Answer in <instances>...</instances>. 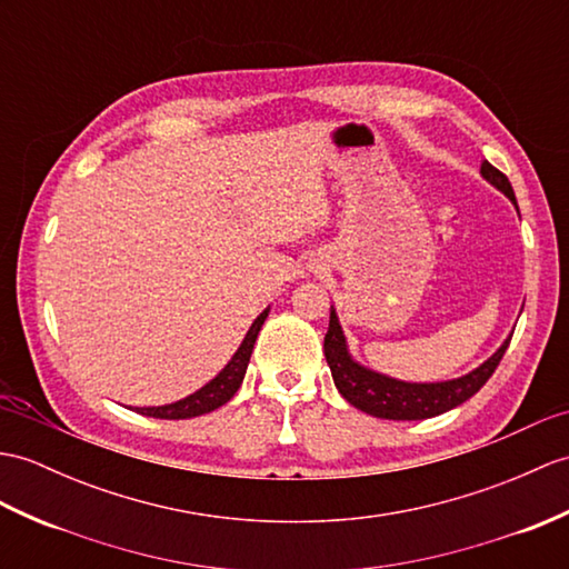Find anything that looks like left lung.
I'll list each match as a JSON object with an SVG mask.
<instances>
[{"mask_svg":"<svg viewBox=\"0 0 569 569\" xmlns=\"http://www.w3.org/2000/svg\"><path fill=\"white\" fill-rule=\"evenodd\" d=\"M480 174L485 181H490L497 191L505 193L519 213L517 196H513L509 179L487 160L480 167ZM509 341L511 335L501 341V347L490 356V359L460 378L439 382L398 380L386 373H378L373 368H366L353 359L347 345L345 329H341L337 310L332 306L329 308V329L325 335V359L329 363V371H332L337 390L349 405L371 417L412 421L443 415L448 409L470 400L495 373V368L499 366L501 356H505Z\"/></svg>","mask_w":569,"mask_h":569,"instance_id":"obj_1","label":"left lung"}]
</instances>
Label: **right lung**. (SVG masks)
<instances>
[{
	"mask_svg": "<svg viewBox=\"0 0 569 569\" xmlns=\"http://www.w3.org/2000/svg\"><path fill=\"white\" fill-rule=\"evenodd\" d=\"M267 317H269V308L263 310L252 322V327L247 329L240 349L234 351V356L228 361V366H224L213 380H208L201 390H196V392L189 395V398L177 400L171 405L136 407V412L144 415V417H154V419H191V417H201V415L213 412V409L222 407L224 402H230L232 395L240 390V386H242L247 366H249V356H252L257 335H259V329H261V325H263V320H267Z\"/></svg>",
	"mask_w": 569,
	"mask_h": 569,
	"instance_id": "1",
	"label": "right lung"
}]
</instances>
